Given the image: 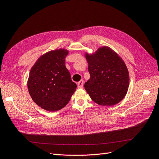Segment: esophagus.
<instances>
[{
    "instance_id": "esophagus-1",
    "label": "esophagus",
    "mask_w": 159,
    "mask_h": 159,
    "mask_svg": "<svg viewBox=\"0 0 159 159\" xmlns=\"http://www.w3.org/2000/svg\"><path fill=\"white\" fill-rule=\"evenodd\" d=\"M83 85H84V81H83V80H81L79 82H77V86L79 88H82L83 87Z\"/></svg>"
}]
</instances>
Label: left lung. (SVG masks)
Instances as JSON below:
<instances>
[{
    "instance_id": "left-lung-1",
    "label": "left lung",
    "mask_w": 159,
    "mask_h": 159,
    "mask_svg": "<svg viewBox=\"0 0 159 159\" xmlns=\"http://www.w3.org/2000/svg\"><path fill=\"white\" fill-rule=\"evenodd\" d=\"M90 79L84 88L90 98L98 105L111 106L126 96L129 76L121 57L110 47L101 46L95 52L84 53Z\"/></svg>"
}]
</instances>
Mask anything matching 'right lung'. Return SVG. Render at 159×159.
Returning <instances> with one entry per match:
<instances>
[{
  "mask_svg": "<svg viewBox=\"0 0 159 159\" xmlns=\"http://www.w3.org/2000/svg\"><path fill=\"white\" fill-rule=\"evenodd\" d=\"M69 51L64 48L42 55L31 68L27 82L29 93L36 104L48 111L65 107L77 89L65 66Z\"/></svg>",
  "mask_w": 159,
  "mask_h": 159,
  "instance_id": "1",
  "label": "right lung"
}]
</instances>
